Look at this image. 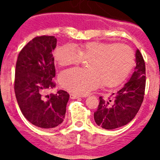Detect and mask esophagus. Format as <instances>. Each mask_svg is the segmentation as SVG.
Masks as SVG:
<instances>
[{
    "instance_id": "1",
    "label": "esophagus",
    "mask_w": 160,
    "mask_h": 160,
    "mask_svg": "<svg viewBox=\"0 0 160 160\" xmlns=\"http://www.w3.org/2000/svg\"><path fill=\"white\" fill-rule=\"evenodd\" d=\"M70 98H71V99H77V98H79L81 97V96H79V95H78V94H70Z\"/></svg>"
}]
</instances>
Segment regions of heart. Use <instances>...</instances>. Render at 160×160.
<instances>
[{
    "label": "heart",
    "instance_id": "b5f03b06",
    "mask_svg": "<svg viewBox=\"0 0 160 160\" xmlns=\"http://www.w3.org/2000/svg\"><path fill=\"white\" fill-rule=\"evenodd\" d=\"M54 58L60 66L77 65L87 62L88 69L72 68L61 73L59 82L65 90L84 95L100 84L117 87L127 78L135 63V53L123 44L88 42L76 48L64 45L54 51Z\"/></svg>",
    "mask_w": 160,
    "mask_h": 160
}]
</instances>
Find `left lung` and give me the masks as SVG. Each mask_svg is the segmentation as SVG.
<instances>
[{
  "label": "left lung",
  "instance_id": "obj_1",
  "mask_svg": "<svg viewBox=\"0 0 160 160\" xmlns=\"http://www.w3.org/2000/svg\"><path fill=\"white\" fill-rule=\"evenodd\" d=\"M136 66L129 81L108 99L99 97V104L94 113L97 125L113 130L125 126L135 118L142 105L146 87V67L140 51H136Z\"/></svg>",
  "mask_w": 160,
  "mask_h": 160
}]
</instances>
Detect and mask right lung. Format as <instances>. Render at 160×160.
<instances>
[{
    "mask_svg": "<svg viewBox=\"0 0 160 160\" xmlns=\"http://www.w3.org/2000/svg\"><path fill=\"white\" fill-rule=\"evenodd\" d=\"M57 39L38 36L18 54L15 69L14 91L25 118L36 127L53 128L63 122L70 95L65 90L46 95L55 87L53 56Z\"/></svg>",
    "mask_w": 160,
    "mask_h": 160,
    "instance_id": "1",
    "label": "right lung"
}]
</instances>
